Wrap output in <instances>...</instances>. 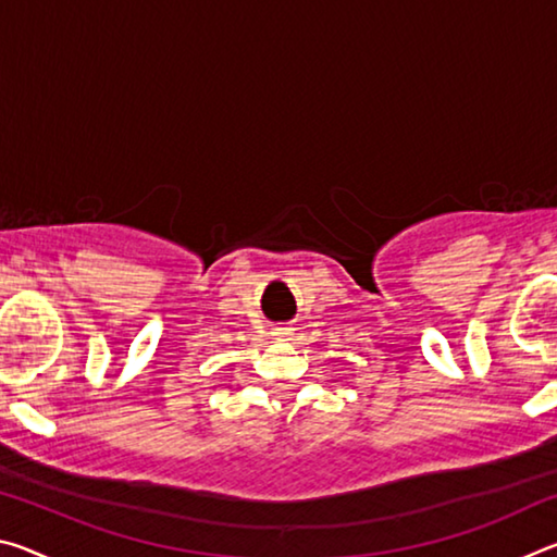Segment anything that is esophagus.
I'll use <instances>...</instances> for the list:
<instances>
[{"label":"esophagus","mask_w":557,"mask_h":557,"mask_svg":"<svg viewBox=\"0 0 557 557\" xmlns=\"http://www.w3.org/2000/svg\"><path fill=\"white\" fill-rule=\"evenodd\" d=\"M275 336H277V338H287V336H292V329H287V326H285V329H277Z\"/></svg>","instance_id":"1"}]
</instances>
